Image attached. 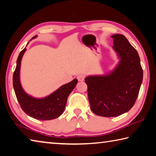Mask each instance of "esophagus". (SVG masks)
<instances>
[{"label":"esophagus","mask_w":156,"mask_h":156,"mask_svg":"<svg viewBox=\"0 0 156 156\" xmlns=\"http://www.w3.org/2000/svg\"><path fill=\"white\" fill-rule=\"evenodd\" d=\"M77 79L78 81H83L84 79V75L83 74H78L77 76Z\"/></svg>","instance_id":"34e87169"}]
</instances>
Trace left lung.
Wrapping results in <instances>:
<instances>
[{"instance_id":"8db88e82","label":"left lung","mask_w":156,"mask_h":156,"mask_svg":"<svg viewBox=\"0 0 156 156\" xmlns=\"http://www.w3.org/2000/svg\"><path fill=\"white\" fill-rule=\"evenodd\" d=\"M113 49L120 61L105 75L86 77L91 110L103 117H115L135 104L143 78L139 55L122 34H114Z\"/></svg>"}]
</instances>
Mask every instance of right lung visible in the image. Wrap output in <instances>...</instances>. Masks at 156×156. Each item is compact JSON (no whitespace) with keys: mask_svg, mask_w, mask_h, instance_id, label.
Listing matches in <instances>:
<instances>
[{"mask_svg":"<svg viewBox=\"0 0 156 156\" xmlns=\"http://www.w3.org/2000/svg\"><path fill=\"white\" fill-rule=\"evenodd\" d=\"M36 37L37 36H34L30 41ZM26 49L25 48L20 51L13 75V87L18 101L23 112L31 118L40 120L55 119L64 112L67 98L77 84L78 80L73 79L70 83L63 84L52 94L42 98H36L27 94L23 89L20 80L21 60Z\"/></svg>","mask_w":156,"mask_h":156,"instance_id":"1","label":"right lung"}]
</instances>
